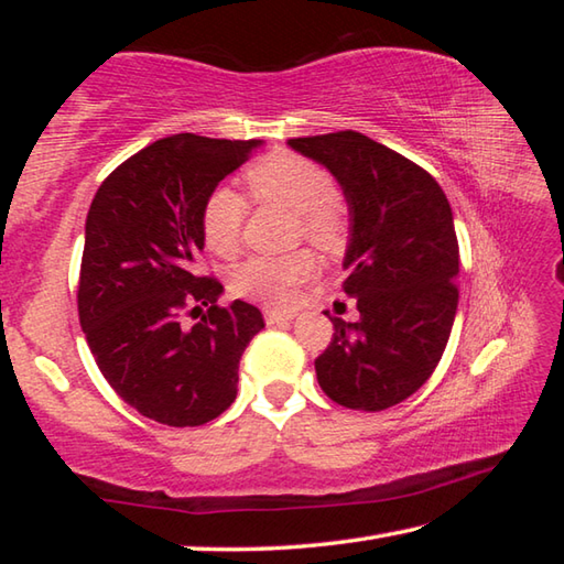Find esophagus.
Instances as JSON below:
<instances>
[{
    "label": "esophagus",
    "mask_w": 564,
    "mask_h": 564,
    "mask_svg": "<svg viewBox=\"0 0 564 564\" xmlns=\"http://www.w3.org/2000/svg\"><path fill=\"white\" fill-rule=\"evenodd\" d=\"M263 318L269 326H283V323L293 321V311H263Z\"/></svg>",
    "instance_id": "obj_1"
}]
</instances>
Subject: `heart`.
<instances>
[{"label": "heart", "instance_id": "b5f03b06", "mask_svg": "<svg viewBox=\"0 0 564 564\" xmlns=\"http://www.w3.org/2000/svg\"><path fill=\"white\" fill-rule=\"evenodd\" d=\"M253 202L289 208L299 216V234L323 248H336L346 234V218L336 204L338 188L326 169L291 151L256 161L246 171ZM246 221V198L231 186L208 191L202 206V236L208 251L221 259L236 256ZM313 273L308 253L253 256L231 273V291L263 305H289L295 285Z\"/></svg>", "mask_w": 564, "mask_h": 564}]
</instances>
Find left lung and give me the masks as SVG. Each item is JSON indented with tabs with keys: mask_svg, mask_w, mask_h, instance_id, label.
I'll return each instance as SVG.
<instances>
[{
	"mask_svg": "<svg viewBox=\"0 0 564 564\" xmlns=\"http://www.w3.org/2000/svg\"><path fill=\"white\" fill-rule=\"evenodd\" d=\"M289 147L336 176L350 212L343 291L360 318H330L318 386L343 408H393L433 376L453 330L460 248L451 204L425 169L358 131Z\"/></svg>",
	"mask_w": 564,
	"mask_h": 564,
	"instance_id": "8db88e82",
	"label": "left lung"
}]
</instances>
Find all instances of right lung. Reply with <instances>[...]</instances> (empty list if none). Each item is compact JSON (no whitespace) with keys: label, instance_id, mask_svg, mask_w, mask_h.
Here are the masks:
<instances>
[{"label":"right lung","instance_id":"right-lung-1","mask_svg":"<svg viewBox=\"0 0 564 564\" xmlns=\"http://www.w3.org/2000/svg\"><path fill=\"white\" fill-rule=\"evenodd\" d=\"M263 141L176 133L123 161L94 196L79 273V323L101 376L141 415L204 425L231 408L238 360L265 323L246 301L216 305L224 285L198 275L208 191ZM207 305L203 321L183 313Z\"/></svg>","mask_w":564,"mask_h":564}]
</instances>
